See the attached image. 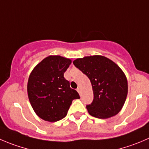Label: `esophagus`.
Masks as SVG:
<instances>
[{"mask_svg":"<svg viewBox=\"0 0 149 149\" xmlns=\"http://www.w3.org/2000/svg\"><path fill=\"white\" fill-rule=\"evenodd\" d=\"M77 92H78V93L80 94V93H81V88H77Z\"/></svg>","mask_w":149,"mask_h":149,"instance_id":"obj_1","label":"esophagus"}]
</instances>
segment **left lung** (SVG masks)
Returning a JSON list of instances; mask_svg holds the SVG:
<instances>
[{"instance_id":"8db88e82","label":"left lung","mask_w":149,"mask_h":149,"mask_svg":"<svg viewBox=\"0 0 149 149\" xmlns=\"http://www.w3.org/2000/svg\"><path fill=\"white\" fill-rule=\"evenodd\" d=\"M73 63L91 83L93 100L86 105L89 114L98 118H108L118 114L128 92L127 77L121 68L102 56L77 58Z\"/></svg>"}]
</instances>
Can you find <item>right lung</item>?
<instances>
[{"label": "right lung", "instance_id": "right-lung-1", "mask_svg": "<svg viewBox=\"0 0 149 149\" xmlns=\"http://www.w3.org/2000/svg\"><path fill=\"white\" fill-rule=\"evenodd\" d=\"M72 63L60 56H49L38 63L28 81V95L39 118L49 122L60 121L67 115L72 101L80 99L63 74Z\"/></svg>", "mask_w": 149, "mask_h": 149}]
</instances>
